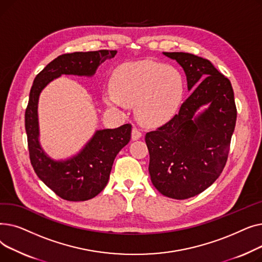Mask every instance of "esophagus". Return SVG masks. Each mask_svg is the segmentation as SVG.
<instances>
[{"mask_svg":"<svg viewBox=\"0 0 262 262\" xmlns=\"http://www.w3.org/2000/svg\"><path fill=\"white\" fill-rule=\"evenodd\" d=\"M141 136H142L141 130L137 126H134L133 130H132V139L133 140H138V139L141 138Z\"/></svg>","mask_w":262,"mask_h":262,"instance_id":"1","label":"esophagus"}]
</instances>
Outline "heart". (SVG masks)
<instances>
[{"label": "heart", "instance_id": "b5f03b06", "mask_svg": "<svg viewBox=\"0 0 262 262\" xmlns=\"http://www.w3.org/2000/svg\"><path fill=\"white\" fill-rule=\"evenodd\" d=\"M184 92V77L175 68L142 60L117 69L113 89L106 93L104 100L115 107L137 102V117L149 125H157L175 114Z\"/></svg>", "mask_w": 262, "mask_h": 262}]
</instances>
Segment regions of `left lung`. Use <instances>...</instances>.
<instances>
[{
    "mask_svg": "<svg viewBox=\"0 0 262 262\" xmlns=\"http://www.w3.org/2000/svg\"><path fill=\"white\" fill-rule=\"evenodd\" d=\"M187 75L189 98L170 121L145 135L148 172L164 196L186 200L211 186L222 173L237 120L230 81L208 60L183 52H163ZM210 107L198 117L203 104Z\"/></svg>",
    "mask_w": 262,
    "mask_h": 262,
    "instance_id": "obj_1",
    "label": "left lung"
}]
</instances>
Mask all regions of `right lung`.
<instances>
[{"label":"right lung","mask_w":262,"mask_h":262,"mask_svg":"<svg viewBox=\"0 0 262 262\" xmlns=\"http://www.w3.org/2000/svg\"><path fill=\"white\" fill-rule=\"evenodd\" d=\"M117 51L100 50L62 54L37 74L25 110V130L31 163L35 173L53 192L66 201L81 202L98 195L106 187L115 158L132 136V124L115 129L98 130L75 157L54 161L41 148L38 136L37 107L39 94L61 74L92 76L96 68Z\"/></svg>","instance_id":"1"}]
</instances>
